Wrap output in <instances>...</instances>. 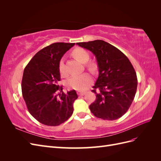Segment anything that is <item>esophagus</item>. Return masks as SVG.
<instances>
[{
  "mask_svg": "<svg viewBox=\"0 0 161 161\" xmlns=\"http://www.w3.org/2000/svg\"><path fill=\"white\" fill-rule=\"evenodd\" d=\"M85 93H86V92L85 91H78L77 92V94L79 95H80V96H82V95H85Z\"/></svg>",
  "mask_w": 161,
  "mask_h": 161,
  "instance_id": "1",
  "label": "esophagus"
}]
</instances>
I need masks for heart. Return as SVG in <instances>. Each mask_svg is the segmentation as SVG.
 I'll return each instance as SVG.
<instances>
[{"label": "heart", "instance_id": "heart-1", "mask_svg": "<svg viewBox=\"0 0 161 161\" xmlns=\"http://www.w3.org/2000/svg\"><path fill=\"white\" fill-rule=\"evenodd\" d=\"M72 55L76 60L82 63H85L89 59V53L84 48L76 47L72 50ZM59 71L62 76H66L67 72L65 68L64 62L63 59L59 62ZM86 67L92 72H95L97 69L96 64L93 62H89L86 64ZM92 81V76L89 73H83L80 75L72 76L66 82L68 88L75 90H83L91 84Z\"/></svg>", "mask_w": 161, "mask_h": 161}]
</instances>
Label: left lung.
<instances>
[{"mask_svg":"<svg viewBox=\"0 0 161 161\" xmlns=\"http://www.w3.org/2000/svg\"><path fill=\"white\" fill-rule=\"evenodd\" d=\"M77 45L92 52L99 67V77L91 91L96 94L95 101L89 105L91 113L102 119L120 118L130 108L137 90L132 64L123 52L103 40Z\"/></svg>","mask_w":161,"mask_h":161,"instance_id":"8db88e82","label":"left lung"}]
</instances>
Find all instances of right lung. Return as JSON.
<instances>
[{
	"label": "right lung",
	"instance_id": "1",
	"mask_svg": "<svg viewBox=\"0 0 161 161\" xmlns=\"http://www.w3.org/2000/svg\"><path fill=\"white\" fill-rule=\"evenodd\" d=\"M75 43L57 42L36 53L23 71L22 95L30 114L39 122L49 126L64 123L73 113L78 98L75 90L64 93L58 85L59 62ZM60 90L62 94L56 92Z\"/></svg>",
	"mask_w": 161,
	"mask_h": 161
}]
</instances>
